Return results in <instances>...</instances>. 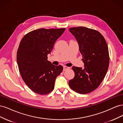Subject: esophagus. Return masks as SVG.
Here are the masks:
<instances>
[{"label":"esophagus","mask_w":123,"mask_h":123,"mask_svg":"<svg viewBox=\"0 0 123 123\" xmlns=\"http://www.w3.org/2000/svg\"><path fill=\"white\" fill-rule=\"evenodd\" d=\"M69 67H67V66H64V71H66L67 70H68V69H69Z\"/></svg>","instance_id":"34e87169"}]
</instances>
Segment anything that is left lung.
I'll return each instance as SVG.
<instances>
[{
	"label": "left lung",
	"instance_id": "obj_1",
	"mask_svg": "<svg viewBox=\"0 0 123 123\" xmlns=\"http://www.w3.org/2000/svg\"><path fill=\"white\" fill-rule=\"evenodd\" d=\"M69 31L79 43L84 68L73 66L75 76L69 81L70 87L80 94H87L97 88L107 73L109 64L108 48L104 36L98 31L84 27Z\"/></svg>",
	"mask_w": 123,
	"mask_h": 123
}]
</instances>
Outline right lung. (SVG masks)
<instances>
[{
    "mask_svg": "<svg viewBox=\"0 0 123 123\" xmlns=\"http://www.w3.org/2000/svg\"><path fill=\"white\" fill-rule=\"evenodd\" d=\"M39 29L24 36L17 52V62L22 79L36 93L44 95L53 90L56 77L63 70L47 60L54 44L65 30Z\"/></svg>",
    "mask_w": 123,
    "mask_h": 123,
    "instance_id": "1",
    "label": "right lung"
}]
</instances>
